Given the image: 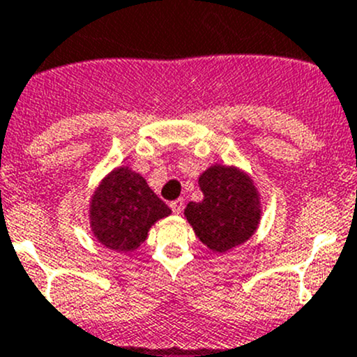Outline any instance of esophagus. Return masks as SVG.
I'll return each instance as SVG.
<instances>
[{"label":"esophagus","mask_w":357,"mask_h":357,"mask_svg":"<svg viewBox=\"0 0 357 357\" xmlns=\"http://www.w3.org/2000/svg\"><path fill=\"white\" fill-rule=\"evenodd\" d=\"M171 210L174 213H181L183 212V207H185V202L181 200V198H178V200H174V202H171Z\"/></svg>","instance_id":"esophagus-1"}]
</instances>
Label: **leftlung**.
<instances>
[{
	"label": "left lung",
	"instance_id": "1",
	"mask_svg": "<svg viewBox=\"0 0 357 357\" xmlns=\"http://www.w3.org/2000/svg\"><path fill=\"white\" fill-rule=\"evenodd\" d=\"M204 200L185 210L195 234L215 253L241 245L260 220L257 191L248 176L234 167L213 166L200 176Z\"/></svg>",
	"mask_w": 357,
	"mask_h": 357
}]
</instances>
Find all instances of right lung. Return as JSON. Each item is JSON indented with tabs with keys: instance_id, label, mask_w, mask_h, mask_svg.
Instances as JSON below:
<instances>
[{
	"instance_id": "obj_1",
	"label": "right lung",
	"mask_w": 357,
	"mask_h": 357,
	"mask_svg": "<svg viewBox=\"0 0 357 357\" xmlns=\"http://www.w3.org/2000/svg\"><path fill=\"white\" fill-rule=\"evenodd\" d=\"M171 208L149 188L145 179L128 167L112 171L92 198V231L104 246L133 251L147 238L150 226Z\"/></svg>"
}]
</instances>
